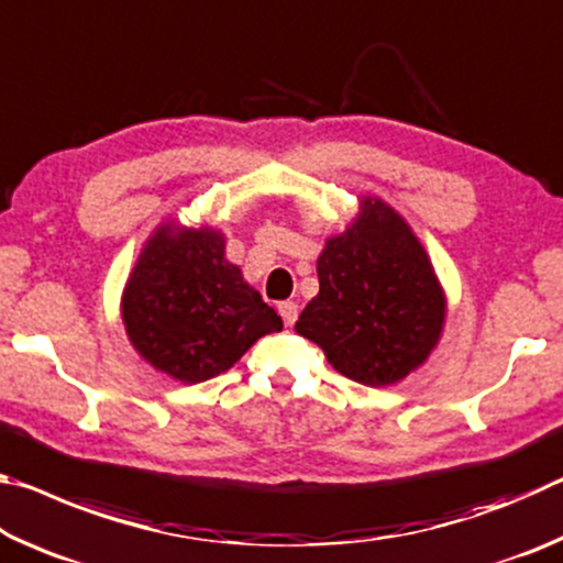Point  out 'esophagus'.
Here are the masks:
<instances>
[{
  "label": "esophagus",
  "instance_id": "esophagus-1",
  "mask_svg": "<svg viewBox=\"0 0 563 563\" xmlns=\"http://www.w3.org/2000/svg\"><path fill=\"white\" fill-rule=\"evenodd\" d=\"M278 312H280V318H283L285 325H292V322L298 320V305L290 302V300L280 302V305H278Z\"/></svg>",
  "mask_w": 563,
  "mask_h": 563
}]
</instances>
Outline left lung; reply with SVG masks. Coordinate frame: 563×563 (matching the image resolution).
Listing matches in <instances>:
<instances>
[{"label": "left lung", "instance_id": "obj_1", "mask_svg": "<svg viewBox=\"0 0 563 563\" xmlns=\"http://www.w3.org/2000/svg\"><path fill=\"white\" fill-rule=\"evenodd\" d=\"M320 292L295 330L340 375L393 385L422 365L444 322V295L424 247L393 208L365 198L360 218L318 258Z\"/></svg>", "mask_w": 563, "mask_h": 563}]
</instances>
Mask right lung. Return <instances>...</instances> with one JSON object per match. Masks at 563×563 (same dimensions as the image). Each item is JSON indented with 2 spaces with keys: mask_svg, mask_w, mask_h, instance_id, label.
Listing matches in <instances>:
<instances>
[{
  "mask_svg": "<svg viewBox=\"0 0 563 563\" xmlns=\"http://www.w3.org/2000/svg\"><path fill=\"white\" fill-rule=\"evenodd\" d=\"M121 316L141 357L188 385L225 373L255 340L283 330L278 312L225 261L221 233L174 235V223L141 253Z\"/></svg>",
  "mask_w": 563,
  "mask_h": 563,
  "instance_id": "add662e5",
  "label": "right lung"
}]
</instances>
